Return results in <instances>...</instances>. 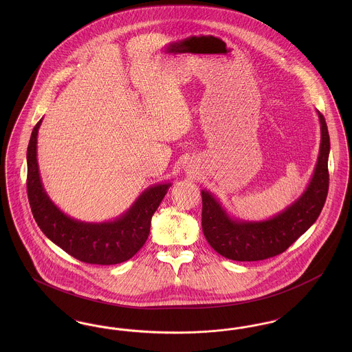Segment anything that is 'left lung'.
Returning <instances> with one entry per match:
<instances>
[{
	"mask_svg": "<svg viewBox=\"0 0 352 352\" xmlns=\"http://www.w3.org/2000/svg\"><path fill=\"white\" fill-rule=\"evenodd\" d=\"M320 121V149L313 179L298 201L283 214L267 221L247 223L228 218L217 199L201 191V230L208 244L226 258L258 261L286 251L318 219L329 192L330 137L323 115Z\"/></svg>",
	"mask_w": 352,
	"mask_h": 352,
	"instance_id": "1",
	"label": "left lung"
}]
</instances>
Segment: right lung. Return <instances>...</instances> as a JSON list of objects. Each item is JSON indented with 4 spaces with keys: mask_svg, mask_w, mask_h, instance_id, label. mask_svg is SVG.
Wrapping results in <instances>:
<instances>
[{
    "mask_svg": "<svg viewBox=\"0 0 352 352\" xmlns=\"http://www.w3.org/2000/svg\"><path fill=\"white\" fill-rule=\"evenodd\" d=\"M39 120L28 146V198L41 231L76 260L94 265H115L132 258L145 244L151 220L170 184L148 188L121 218L111 223L87 224L66 217L49 199L39 178L36 135Z\"/></svg>",
    "mask_w": 352,
    "mask_h": 352,
    "instance_id": "add662e5",
    "label": "right lung"
}]
</instances>
